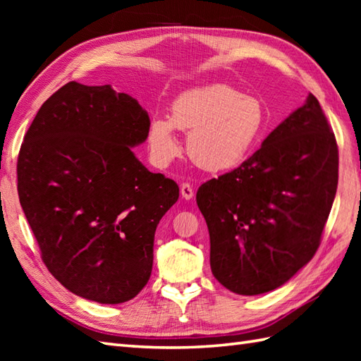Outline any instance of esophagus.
Here are the masks:
<instances>
[{
	"mask_svg": "<svg viewBox=\"0 0 361 361\" xmlns=\"http://www.w3.org/2000/svg\"><path fill=\"white\" fill-rule=\"evenodd\" d=\"M180 192H181V197L185 198V200H190V198L194 197V189H192V186L189 185V183H183L181 188H180Z\"/></svg>",
	"mask_w": 361,
	"mask_h": 361,
	"instance_id": "1",
	"label": "esophagus"
}]
</instances>
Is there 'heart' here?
<instances>
[{
	"label": "heart",
	"mask_w": 361,
	"mask_h": 361,
	"mask_svg": "<svg viewBox=\"0 0 361 361\" xmlns=\"http://www.w3.org/2000/svg\"><path fill=\"white\" fill-rule=\"evenodd\" d=\"M175 128L189 133L186 147L194 163L209 172L239 166L262 141L268 128L264 104L225 83L185 91L171 106V119L150 121L152 161L166 167L180 155Z\"/></svg>",
	"instance_id": "obj_1"
}]
</instances>
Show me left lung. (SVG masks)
Returning <instances> with one entry per match:
<instances>
[{"instance_id":"left-lung-1","label":"left lung","mask_w":361,"mask_h":361,"mask_svg":"<svg viewBox=\"0 0 361 361\" xmlns=\"http://www.w3.org/2000/svg\"><path fill=\"white\" fill-rule=\"evenodd\" d=\"M336 185L335 135L309 94L247 161L198 188L214 278L245 296L283 286L317 252Z\"/></svg>"}]
</instances>
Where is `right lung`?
<instances>
[{"instance_id": "right-lung-1", "label": "right lung", "mask_w": 361, "mask_h": 361, "mask_svg": "<svg viewBox=\"0 0 361 361\" xmlns=\"http://www.w3.org/2000/svg\"><path fill=\"white\" fill-rule=\"evenodd\" d=\"M150 119L110 85L56 91L21 144V208L51 274L74 295L121 304L147 283L153 240L178 185L135 157Z\"/></svg>"}]
</instances>
